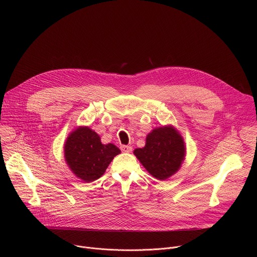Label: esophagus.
<instances>
[{"mask_svg":"<svg viewBox=\"0 0 257 257\" xmlns=\"http://www.w3.org/2000/svg\"><path fill=\"white\" fill-rule=\"evenodd\" d=\"M121 150L124 153H131L132 152V148H131V146H128V145H122Z\"/></svg>","mask_w":257,"mask_h":257,"instance_id":"34e87169","label":"esophagus"}]
</instances>
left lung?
<instances>
[{"label":"left lung","instance_id":"8db88e82","mask_svg":"<svg viewBox=\"0 0 257 257\" xmlns=\"http://www.w3.org/2000/svg\"><path fill=\"white\" fill-rule=\"evenodd\" d=\"M142 149L133 154L153 177L167 180L181 168L186 156V145L180 132L172 125L152 130Z\"/></svg>","mask_w":257,"mask_h":257}]
</instances>
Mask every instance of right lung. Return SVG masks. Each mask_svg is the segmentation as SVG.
I'll use <instances>...</instances> for the list:
<instances>
[{"label":"right lung","mask_w":257,"mask_h":257,"mask_svg":"<svg viewBox=\"0 0 257 257\" xmlns=\"http://www.w3.org/2000/svg\"><path fill=\"white\" fill-rule=\"evenodd\" d=\"M121 151L113 143L102 144L99 135L88 126H78L67 137L64 158L78 179L89 183L101 177Z\"/></svg>","instance_id":"1"}]
</instances>
